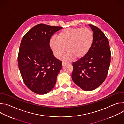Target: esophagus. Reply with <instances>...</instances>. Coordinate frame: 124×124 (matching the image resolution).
Listing matches in <instances>:
<instances>
[{"instance_id": "esophagus-1", "label": "esophagus", "mask_w": 124, "mask_h": 124, "mask_svg": "<svg viewBox=\"0 0 124 124\" xmlns=\"http://www.w3.org/2000/svg\"><path fill=\"white\" fill-rule=\"evenodd\" d=\"M68 63V62H66V61H63L62 62V66H64L65 64H67Z\"/></svg>"}]
</instances>
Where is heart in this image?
Returning <instances> with one entry per match:
<instances>
[{"label":"heart","mask_w":124,"mask_h":124,"mask_svg":"<svg viewBox=\"0 0 124 124\" xmlns=\"http://www.w3.org/2000/svg\"><path fill=\"white\" fill-rule=\"evenodd\" d=\"M94 38L93 32L88 28H68L60 31L56 39H51L49 44L56 57H60L67 49L68 53L64 58L80 59L89 52Z\"/></svg>","instance_id":"obj_1"}]
</instances>
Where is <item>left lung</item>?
<instances>
[{"label": "left lung", "instance_id": "8db88e82", "mask_svg": "<svg viewBox=\"0 0 124 124\" xmlns=\"http://www.w3.org/2000/svg\"><path fill=\"white\" fill-rule=\"evenodd\" d=\"M94 33V42L88 54L73 63V81L85 91L93 90L107 78L109 70L111 52L108 40L102 31L89 24Z\"/></svg>", "mask_w": 124, "mask_h": 124}]
</instances>
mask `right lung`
Wrapping results in <instances>:
<instances>
[{"label": "right lung", "mask_w": 124, "mask_h": 124, "mask_svg": "<svg viewBox=\"0 0 124 124\" xmlns=\"http://www.w3.org/2000/svg\"><path fill=\"white\" fill-rule=\"evenodd\" d=\"M62 27L39 24L23 37L17 57L19 68L26 86L32 92L46 94L55 86L62 62L53 55L50 39Z\"/></svg>", "instance_id": "obj_1"}]
</instances>
